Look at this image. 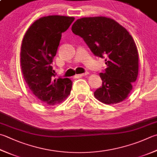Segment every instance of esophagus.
Segmentation results:
<instances>
[{"mask_svg":"<svg viewBox=\"0 0 157 157\" xmlns=\"http://www.w3.org/2000/svg\"><path fill=\"white\" fill-rule=\"evenodd\" d=\"M89 74V72H85V73H82V74H80V75H78V76H86Z\"/></svg>","mask_w":157,"mask_h":157,"instance_id":"esophagus-1","label":"esophagus"}]
</instances>
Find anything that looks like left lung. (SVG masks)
<instances>
[{
  "label": "left lung",
  "instance_id": "left-lung-1",
  "mask_svg": "<svg viewBox=\"0 0 157 157\" xmlns=\"http://www.w3.org/2000/svg\"><path fill=\"white\" fill-rule=\"evenodd\" d=\"M72 31L84 40L94 55L106 57V68L100 73L102 87L94 93L106 105L124 100L132 90L139 72V55L133 38L115 20L104 16L78 19Z\"/></svg>",
  "mask_w": 157,
  "mask_h": 157
}]
</instances>
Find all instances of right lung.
Returning <instances> with one entry per match:
<instances>
[{
	"label": "right lung",
	"mask_w": 157,
	"mask_h": 157,
	"mask_svg": "<svg viewBox=\"0 0 157 157\" xmlns=\"http://www.w3.org/2000/svg\"><path fill=\"white\" fill-rule=\"evenodd\" d=\"M75 17L44 16L32 24L24 36L20 64L25 81L33 95L44 104H59L70 95L72 81L68 78H54L51 66L59 45L62 33Z\"/></svg>",
	"instance_id": "right-lung-1"
}]
</instances>
